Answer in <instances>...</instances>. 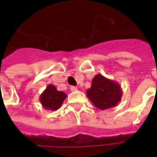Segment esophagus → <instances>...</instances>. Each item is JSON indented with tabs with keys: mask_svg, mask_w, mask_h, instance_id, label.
I'll return each instance as SVG.
<instances>
[{
	"mask_svg": "<svg viewBox=\"0 0 157 157\" xmlns=\"http://www.w3.org/2000/svg\"><path fill=\"white\" fill-rule=\"evenodd\" d=\"M71 92H76V91H77V87H75L74 86H71Z\"/></svg>",
	"mask_w": 157,
	"mask_h": 157,
	"instance_id": "34e87169",
	"label": "esophagus"
}]
</instances>
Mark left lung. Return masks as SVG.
<instances>
[{
    "instance_id": "8db88e82",
    "label": "left lung",
    "mask_w": 157,
    "mask_h": 157,
    "mask_svg": "<svg viewBox=\"0 0 157 157\" xmlns=\"http://www.w3.org/2000/svg\"><path fill=\"white\" fill-rule=\"evenodd\" d=\"M86 95L98 109L105 110L118 104L123 92L118 82L98 74L92 79V86L87 89Z\"/></svg>"
}]
</instances>
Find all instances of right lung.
<instances>
[{
    "label": "right lung",
    "instance_id": "obj_1",
    "mask_svg": "<svg viewBox=\"0 0 157 157\" xmlns=\"http://www.w3.org/2000/svg\"><path fill=\"white\" fill-rule=\"evenodd\" d=\"M67 95L65 92L58 91L54 85L49 84L39 97L43 108L46 110L55 111L61 107Z\"/></svg>",
    "mask_w": 157,
    "mask_h": 157
}]
</instances>
